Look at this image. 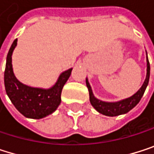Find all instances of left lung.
Returning <instances> with one entry per match:
<instances>
[{"instance_id": "obj_1", "label": "left lung", "mask_w": 154, "mask_h": 154, "mask_svg": "<svg viewBox=\"0 0 154 154\" xmlns=\"http://www.w3.org/2000/svg\"><path fill=\"white\" fill-rule=\"evenodd\" d=\"M147 55V52H146ZM146 62H147V68H146V78L145 80L141 87V88L132 97L117 101V102H105L102 100L97 99L92 91V88L90 87V84L88 82V79H86V84L89 91V100L93 107L100 114L106 116H117L120 115H125L128 113L130 110H132L141 100L142 97L144 94V91L148 86L149 79H150V63L148 57H146Z\"/></svg>"}]
</instances>
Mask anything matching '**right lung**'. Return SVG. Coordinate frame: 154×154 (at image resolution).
Wrapping results in <instances>:
<instances>
[{
    "label": "right lung",
    "instance_id": "1",
    "mask_svg": "<svg viewBox=\"0 0 154 154\" xmlns=\"http://www.w3.org/2000/svg\"><path fill=\"white\" fill-rule=\"evenodd\" d=\"M17 38L13 41L6 58L4 85L6 94L16 109L27 118L41 119L55 112L61 102V92L69 79L72 68L62 72L57 82L50 88H32L20 82L13 73L11 57L17 46Z\"/></svg>",
    "mask_w": 154,
    "mask_h": 154
}]
</instances>
